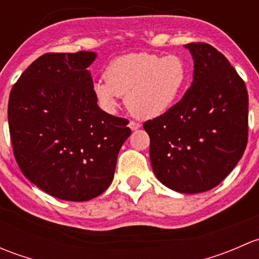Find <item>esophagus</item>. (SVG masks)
I'll return each mask as SVG.
<instances>
[{"label":"esophagus","mask_w":259,"mask_h":259,"mask_svg":"<svg viewBox=\"0 0 259 259\" xmlns=\"http://www.w3.org/2000/svg\"><path fill=\"white\" fill-rule=\"evenodd\" d=\"M140 126H142V125H140L139 122L133 121V120H132V121L129 122V127H130V129H132V130H138V129H139Z\"/></svg>","instance_id":"1"}]
</instances>
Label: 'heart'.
<instances>
[{"label": "heart", "instance_id": "obj_1", "mask_svg": "<svg viewBox=\"0 0 259 259\" xmlns=\"http://www.w3.org/2000/svg\"><path fill=\"white\" fill-rule=\"evenodd\" d=\"M104 77L93 85L96 103L103 110L114 113L119 96L125 95L130 113L154 119L178 101L189 79V69L177 55L135 52L114 59L106 66Z\"/></svg>", "mask_w": 259, "mask_h": 259}]
</instances>
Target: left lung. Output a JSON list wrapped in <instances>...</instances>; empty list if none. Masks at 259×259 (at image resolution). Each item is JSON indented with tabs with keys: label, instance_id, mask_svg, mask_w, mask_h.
<instances>
[{
	"label": "left lung",
	"instance_id": "obj_1",
	"mask_svg": "<svg viewBox=\"0 0 259 259\" xmlns=\"http://www.w3.org/2000/svg\"><path fill=\"white\" fill-rule=\"evenodd\" d=\"M194 60L192 86L166 113L144 122L150 161L165 187L185 194L219 184L248 142V93L223 54L204 42L184 45Z\"/></svg>",
	"mask_w": 259,
	"mask_h": 259
}]
</instances>
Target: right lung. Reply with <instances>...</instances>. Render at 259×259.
<instances>
[{"label":"right lung","instance_id":"obj_1","mask_svg":"<svg viewBox=\"0 0 259 259\" xmlns=\"http://www.w3.org/2000/svg\"><path fill=\"white\" fill-rule=\"evenodd\" d=\"M95 52L45 54L15 83L9 99L12 148L21 171L44 192L83 202L108 189L127 120L98 106L88 70Z\"/></svg>","mask_w":259,"mask_h":259}]
</instances>
